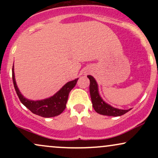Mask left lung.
<instances>
[{"label":"left lung","mask_w":158,"mask_h":158,"mask_svg":"<svg viewBox=\"0 0 158 158\" xmlns=\"http://www.w3.org/2000/svg\"><path fill=\"white\" fill-rule=\"evenodd\" d=\"M88 78L90 79V94L91 98V102L93 107L96 112L102 115L110 116V117H119L123 115L131 110H123L119 108H114L109 104L105 102L99 95V88L97 81L92 76L88 75Z\"/></svg>","instance_id":"obj_1"}]
</instances>
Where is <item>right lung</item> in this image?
<instances>
[{
    "instance_id": "add662e5",
    "label": "right lung",
    "mask_w": 158,
    "mask_h": 158,
    "mask_svg": "<svg viewBox=\"0 0 158 158\" xmlns=\"http://www.w3.org/2000/svg\"><path fill=\"white\" fill-rule=\"evenodd\" d=\"M78 79L79 78L67 82L59 91L56 92L52 97L41 100H30L25 98L20 92L15 79L14 64L12 67V81L20 101L33 114L46 118L56 117L62 113L63 110L66 108V103L68 102L69 94L70 90L75 87Z\"/></svg>"
}]
</instances>
